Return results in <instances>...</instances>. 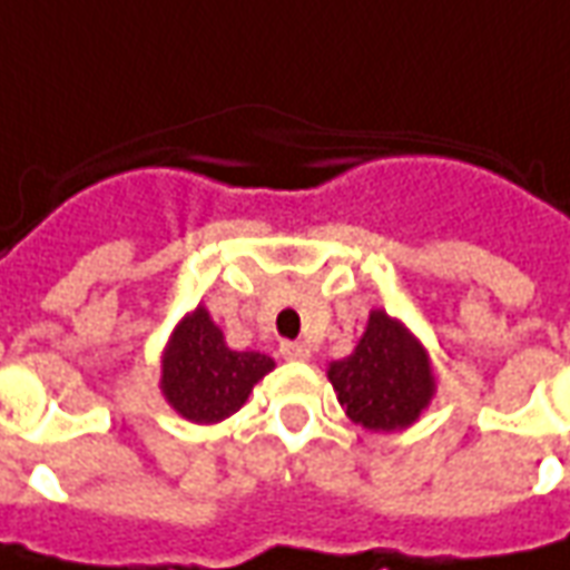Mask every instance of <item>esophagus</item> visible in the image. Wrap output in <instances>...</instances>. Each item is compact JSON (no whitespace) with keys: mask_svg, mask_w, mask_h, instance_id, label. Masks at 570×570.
<instances>
[{"mask_svg":"<svg viewBox=\"0 0 570 570\" xmlns=\"http://www.w3.org/2000/svg\"><path fill=\"white\" fill-rule=\"evenodd\" d=\"M281 355H284L286 362H307V358H311V346H307V343L284 341L281 343Z\"/></svg>","mask_w":570,"mask_h":570,"instance_id":"obj_1","label":"esophagus"}]
</instances>
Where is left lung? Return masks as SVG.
Segmentation results:
<instances>
[{"instance_id": "left-lung-1", "label": "left lung", "mask_w": 570, "mask_h": 570, "mask_svg": "<svg viewBox=\"0 0 570 570\" xmlns=\"http://www.w3.org/2000/svg\"><path fill=\"white\" fill-rule=\"evenodd\" d=\"M325 373L350 421L371 433L412 428L436 397L424 343L382 307L371 311L353 353L328 364Z\"/></svg>"}]
</instances>
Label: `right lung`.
I'll return each instance as SVG.
<instances>
[{
    "label": "right lung",
    "instance_id": "1",
    "mask_svg": "<svg viewBox=\"0 0 570 570\" xmlns=\"http://www.w3.org/2000/svg\"><path fill=\"white\" fill-rule=\"evenodd\" d=\"M275 358L266 353L229 350L220 325L203 304L176 323L160 355V394L181 419L194 424H217L245 406L254 385Z\"/></svg>",
    "mask_w": 570,
    "mask_h": 570
}]
</instances>
